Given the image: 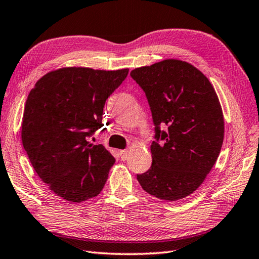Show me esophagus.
Listing matches in <instances>:
<instances>
[{"mask_svg":"<svg viewBox=\"0 0 259 259\" xmlns=\"http://www.w3.org/2000/svg\"><path fill=\"white\" fill-rule=\"evenodd\" d=\"M120 158H121V160H126V159L129 158V151L128 150H120Z\"/></svg>","mask_w":259,"mask_h":259,"instance_id":"esophagus-1","label":"esophagus"}]
</instances>
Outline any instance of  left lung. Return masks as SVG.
Here are the masks:
<instances>
[{"label": "left lung", "mask_w": 259, "mask_h": 259, "mask_svg": "<svg viewBox=\"0 0 259 259\" xmlns=\"http://www.w3.org/2000/svg\"><path fill=\"white\" fill-rule=\"evenodd\" d=\"M130 75L146 93L156 139L151 167L137 179L159 199H183L203 183L222 149L224 117L216 91L180 60L137 68Z\"/></svg>", "instance_id": "1"}]
</instances>
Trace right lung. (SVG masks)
<instances>
[{
  "mask_svg": "<svg viewBox=\"0 0 259 259\" xmlns=\"http://www.w3.org/2000/svg\"><path fill=\"white\" fill-rule=\"evenodd\" d=\"M129 69L63 68L38 80L26 99L22 142L32 167L54 194L81 202L101 192L114 158L89 138L107 99Z\"/></svg>",
  "mask_w": 259,
  "mask_h": 259,
  "instance_id": "add662e5",
  "label": "right lung"
}]
</instances>
